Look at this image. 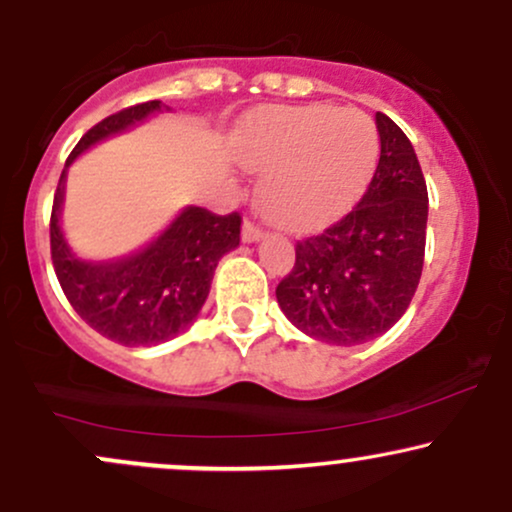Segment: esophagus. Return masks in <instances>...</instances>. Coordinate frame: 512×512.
<instances>
[{"mask_svg": "<svg viewBox=\"0 0 512 512\" xmlns=\"http://www.w3.org/2000/svg\"><path fill=\"white\" fill-rule=\"evenodd\" d=\"M262 236H264V233L255 226V223H252V221L243 223V240H245V243H257V240H260Z\"/></svg>", "mask_w": 512, "mask_h": 512, "instance_id": "34e87169", "label": "esophagus"}]
</instances>
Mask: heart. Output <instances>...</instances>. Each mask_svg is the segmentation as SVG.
Masks as SVG:
<instances>
[{
    "instance_id": "obj_1",
    "label": "heart",
    "mask_w": 512,
    "mask_h": 512,
    "mask_svg": "<svg viewBox=\"0 0 512 512\" xmlns=\"http://www.w3.org/2000/svg\"><path fill=\"white\" fill-rule=\"evenodd\" d=\"M380 154L375 122L356 108L305 105L262 115L240 146L262 175L257 202L284 231H310L356 202Z\"/></svg>"
}]
</instances>
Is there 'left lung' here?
<instances>
[{
	"label": "left lung",
	"mask_w": 512,
	"mask_h": 512,
	"mask_svg": "<svg viewBox=\"0 0 512 512\" xmlns=\"http://www.w3.org/2000/svg\"><path fill=\"white\" fill-rule=\"evenodd\" d=\"M380 161L349 214L296 243V264L276 301L298 330L354 346L390 330L407 313L426 250L428 192L407 134L375 113Z\"/></svg>",
	"instance_id": "left-lung-1"
}]
</instances>
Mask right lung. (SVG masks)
Returning a JSON list of instances; mask_svg holds the SVG:
<instances>
[{
  "mask_svg": "<svg viewBox=\"0 0 512 512\" xmlns=\"http://www.w3.org/2000/svg\"><path fill=\"white\" fill-rule=\"evenodd\" d=\"M166 108L161 101L132 105L105 117L74 146L67 168L88 146L113 137ZM62 170L50 216V252L60 286L88 327L122 346H156L185 332L207 301L216 264L240 243V214L185 207L161 236L137 252L108 262L79 260L62 236Z\"/></svg>",
  "mask_w": 512,
  "mask_h": 512,
  "instance_id": "right-lung-1",
  "label": "right lung"
}]
</instances>
